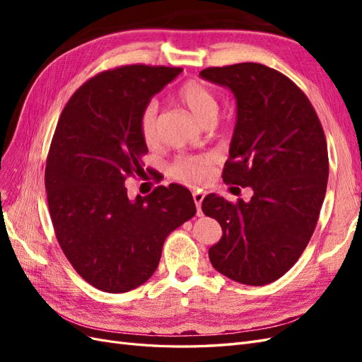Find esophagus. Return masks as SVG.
Segmentation results:
<instances>
[{
    "label": "esophagus",
    "mask_w": 362,
    "mask_h": 362,
    "mask_svg": "<svg viewBox=\"0 0 362 362\" xmlns=\"http://www.w3.org/2000/svg\"><path fill=\"white\" fill-rule=\"evenodd\" d=\"M193 201L196 204V208H198V216H202V211H201V204L204 201V193L201 192H193Z\"/></svg>",
    "instance_id": "34e87169"
}]
</instances>
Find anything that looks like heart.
<instances>
[{"mask_svg": "<svg viewBox=\"0 0 362 362\" xmlns=\"http://www.w3.org/2000/svg\"><path fill=\"white\" fill-rule=\"evenodd\" d=\"M180 101L189 108L190 113L201 120L214 119L217 113L216 95L199 81H185L178 89ZM157 103L149 101L139 115L137 128L141 140L146 146H156L158 141V124H157ZM213 170V158L208 156L201 157H180L173 163L170 169L172 177L184 184H199L210 180Z\"/></svg>", "mask_w": 362, "mask_h": 362, "instance_id": "b5f03b06", "label": "heart"}]
</instances>
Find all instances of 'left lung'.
Segmentation results:
<instances>
[{
    "instance_id": "left-lung-1",
    "label": "left lung",
    "mask_w": 362,
    "mask_h": 362,
    "mask_svg": "<svg viewBox=\"0 0 362 362\" xmlns=\"http://www.w3.org/2000/svg\"><path fill=\"white\" fill-rule=\"evenodd\" d=\"M199 75L234 93L237 124L222 178L254 192L249 202L205 196L204 214L223 231L208 257L229 279L266 286L293 267L315 229L329 175L323 128L299 87L264 64Z\"/></svg>"
}]
</instances>
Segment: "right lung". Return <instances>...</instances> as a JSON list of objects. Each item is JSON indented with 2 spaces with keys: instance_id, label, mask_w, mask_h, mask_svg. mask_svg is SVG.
<instances>
[{
  "instance_id": "add662e5",
  "label": "right lung",
  "mask_w": 362,
  "mask_h": 362,
  "mask_svg": "<svg viewBox=\"0 0 362 362\" xmlns=\"http://www.w3.org/2000/svg\"><path fill=\"white\" fill-rule=\"evenodd\" d=\"M181 71L148 64L104 71L60 115L45 168L49 214L63 254L98 290L125 293L145 284L164 240L196 214L182 185H158L134 201L124 185L145 173L141 108Z\"/></svg>"
}]
</instances>
